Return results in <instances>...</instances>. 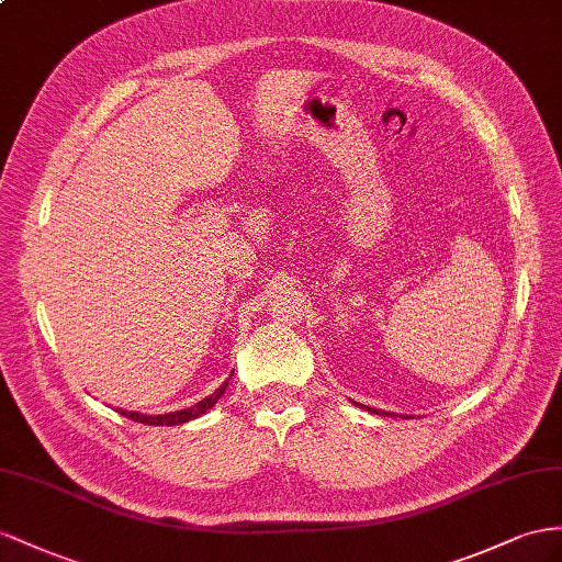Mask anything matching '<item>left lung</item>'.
<instances>
[{
  "label": "left lung",
  "mask_w": 562,
  "mask_h": 562,
  "mask_svg": "<svg viewBox=\"0 0 562 562\" xmlns=\"http://www.w3.org/2000/svg\"><path fill=\"white\" fill-rule=\"evenodd\" d=\"M370 411V408H368ZM372 413H382V411H375V408H372ZM382 415H386V413H382Z\"/></svg>",
  "instance_id": "obj_1"
}]
</instances>
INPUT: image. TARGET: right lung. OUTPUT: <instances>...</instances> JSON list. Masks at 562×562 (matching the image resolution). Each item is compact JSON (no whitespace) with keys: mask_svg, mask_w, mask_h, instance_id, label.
Returning <instances> with one entry per match:
<instances>
[{"mask_svg":"<svg viewBox=\"0 0 562 562\" xmlns=\"http://www.w3.org/2000/svg\"><path fill=\"white\" fill-rule=\"evenodd\" d=\"M229 384V380L227 382H223L221 384V390L218 392H213L211 396H206L204 401H199L196 406H192V408H184V411H178V413H166V415H142V413H127V411H121L119 408V413L121 415H125V418H131V420H135V423H144V425H182V423H187V420H194V418H199V415H204L209 408H213L215 406V401H218L221 396H223V392H225V386Z\"/></svg>","mask_w":562,"mask_h":562,"instance_id":"obj_1","label":"right lung"}]
</instances>
